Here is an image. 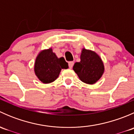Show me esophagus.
Here are the masks:
<instances>
[{
    "label": "esophagus",
    "instance_id": "1",
    "mask_svg": "<svg viewBox=\"0 0 134 134\" xmlns=\"http://www.w3.org/2000/svg\"><path fill=\"white\" fill-rule=\"evenodd\" d=\"M74 62H69V67L70 69H72V67H73Z\"/></svg>",
    "mask_w": 134,
    "mask_h": 134
}]
</instances>
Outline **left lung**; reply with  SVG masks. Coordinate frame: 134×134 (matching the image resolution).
<instances>
[{"instance_id": "left-lung-1", "label": "left lung", "mask_w": 134, "mask_h": 134, "mask_svg": "<svg viewBox=\"0 0 134 134\" xmlns=\"http://www.w3.org/2000/svg\"><path fill=\"white\" fill-rule=\"evenodd\" d=\"M73 70L82 82L92 85L102 77L104 65L102 59L95 52L83 48L80 62H76Z\"/></svg>"}]
</instances>
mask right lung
I'll use <instances>...</instances> for the list:
<instances>
[{"label": "right lung", "instance_id": "obj_1", "mask_svg": "<svg viewBox=\"0 0 134 134\" xmlns=\"http://www.w3.org/2000/svg\"><path fill=\"white\" fill-rule=\"evenodd\" d=\"M68 63L64 58H58L52 48L43 50L39 53L34 64V72L43 83H49L56 80L62 69H68Z\"/></svg>", "mask_w": 134, "mask_h": 134}]
</instances>
